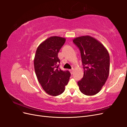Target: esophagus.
<instances>
[{
    "label": "esophagus",
    "mask_w": 127,
    "mask_h": 127,
    "mask_svg": "<svg viewBox=\"0 0 127 127\" xmlns=\"http://www.w3.org/2000/svg\"><path fill=\"white\" fill-rule=\"evenodd\" d=\"M70 72H71V74H72L73 72H74V68H72L71 69H70Z\"/></svg>",
    "instance_id": "1"
}]
</instances>
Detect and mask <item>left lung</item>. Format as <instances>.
Masks as SVG:
<instances>
[{
  "instance_id": "8db88e82",
  "label": "left lung",
  "mask_w": 127,
  "mask_h": 127,
  "mask_svg": "<svg viewBox=\"0 0 127 127\" xmlns=\"http://www.w3.org/2000/svg\"><path fill=\"white\" fill-rule=\"evenodd\" d=\"M73 42L80 50L84 70L83 77L77 82L79 90L86 95L96 94L108 78L109 52L100 42L89 35L76 37Z\"/></svg>"
}]
</instances>
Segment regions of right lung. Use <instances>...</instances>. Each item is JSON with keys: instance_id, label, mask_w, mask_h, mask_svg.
I'll return each instance as SVG.
<instances>
[{"instance_id": "right-lung-1", "label": "right lung", "mask_w": 127, "mask_h": 127, "mask_svg": "<svg viewBox=\"0 0 127 127\" xmlns=\"http://www.w3.org/2000/svg\"><path fill=\"white\" fill-rule=\"evenodd\" d=\"M66 39L51 36L37 47L34 59V69L39 83L44 91L52 96L62 94L69 80L70 72L59 68L58 54Z\"/></svg>"}]
</instances>
